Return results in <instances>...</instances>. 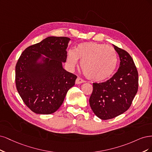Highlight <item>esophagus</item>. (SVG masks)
Instances as JSON below:
<instances>
[{
  "mask_svg": "<svg viewBox=\"0 0 152 152\" xmlns=\"http://www.w3.org/2000/svg\"><path fill=\"white\" fill-rule=\"evenodd\" d=\"M84 82H85V81L83 80V79H81V77H77L76 80V84H80V83H83Z\"/></svg>",
  "mask_w": 152,
  "mask_h": 152,
  "instance_id": "34e87169",
  "label": "esophagus"
}]
</instances>
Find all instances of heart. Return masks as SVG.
Here are the masks:
<instances>
[{"label": "heart", "instance_id": "obj_1", "mask_svg": "<svg viewBox=\"0 0 152 152\" xmlns=\"http://www.w3.org/2000/svg\"><path fill=\"white\" fill-rule=\"evenodd\" d=\"M78 59L85 76L94 81H102L114 72L117 62V53L111 46L95 42L79 43L75 50L68 52L67 63L71 69L77 66Z\"/></svg>", "mask_w": 152, "mask_h": 152}]
</instances>
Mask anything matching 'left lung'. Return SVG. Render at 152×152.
<instances>
[{"label": "left lung", "instance_id": "1", "mask_svg": "<svg viewBox=\"0 0 152 152\" xmlns=\"http://www.w3.org/2000/svg\"><path fill=\"white\" fill-rule=\"evenodd\" d=\"M120 58V66L110 79L93 83L90 105L102 120L110 119L128 110L138 89V72L133 58L124 49L113 45Z\"/></svg>", "mask_w": 152, "mask_h": 152}]
</instances>
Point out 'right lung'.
Returning <instances> with one entry per match:
<instances>
[{
    "instance_id": "obj_1",
    "label": "right lung",
    "mask_w": 152,
    "mask_h": 152,
    "mask_svg": "<svg viewBox=\"0 0 152 152\" xmlns=\"http://www.w3.org/2000/svg\"><path fill=\"white\" fill-rule=\"evenodd\" d=\"M69 38L49 37L24 50L16 65L17 90L25 105L39 114H50L62 104L77 76L63 69ZM47 57L36 62L41 54Z\"/></svg>"
}]
</instances>
